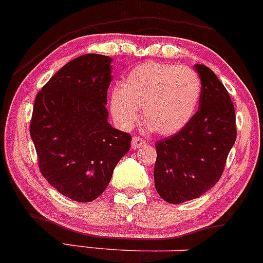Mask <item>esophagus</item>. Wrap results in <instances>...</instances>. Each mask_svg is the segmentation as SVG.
Instances as JSON below:
<instances>
[{"label":"esophagus","mask_w":263,"mask_h":263,"mask_svg":"<svg viewBox=\"0 0 263 263\" xmlns=\"http://www.w3.org/2000/svg\"><path fill=\"white\" fill-rule=\"evenodd\" d=\"M146 144H148V143H146L145 140H143L142 138H139V137H133V139H132V146H133V149L142 148V146H145Z\"/></svg>","instance_id":"obj_1"}]
</instances>
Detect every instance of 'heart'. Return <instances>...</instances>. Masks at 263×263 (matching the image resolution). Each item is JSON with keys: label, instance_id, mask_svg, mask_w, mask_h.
I'll use <instances>...</instances> for the list:
<instances>
[{"label": "heart", "instance_id": "b5f03b06", "mask_svg": "<svg viewBox=\"0 0 263 263\" xmlns=\"http://www.w3.org/2000/svg\"><path fill=\"white\" fill-rule=\"evenodd\" d=\"M202 85L198 75L185 66L146 63L135 67L110 98L112 119L121 129H130L139 118L160 135L184 128L193 117Z\"/></svg>", "mask_w": 263, "mask_h": 263}]
</instances>
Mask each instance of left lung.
<instances>
[{
	"instance_id": "8db88e82",
	"label": "left lung",
	"mask_w": 263,
	"mask_h": 263,
	"mask_svg": "<svg viewBox=\"0 0 263 263\" xmlns=\"http://www.w3.org/2000/svg\"><path fill=\"white\" fill-rule=\"evenodd\" d=\"M194 67L202 84L198 111L184 128L155 144V189L173 204L198 198L218 182L237 137L228 91L210 67Z\"/></svg>"
}]
</instances>
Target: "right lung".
Instances as JSON below:
<instances>
[{
  "label": "right lung",
  "mask_w": 263,
  "mask_h": 263,
  "mask_svg": "<svg viewBox=\"0 0 263 263\" xmlns=\"http://www.w3.org/2000/svg\"><path fill=\"white\" fill-rule=\"evenodd\" d=\"M111 58L85 53L61 67L37 92L30 134L41 174L76 202L97 199L132 135L108 123Z\"/></svg>",
  "instance_id": "add662e5"
}]
</instances>
